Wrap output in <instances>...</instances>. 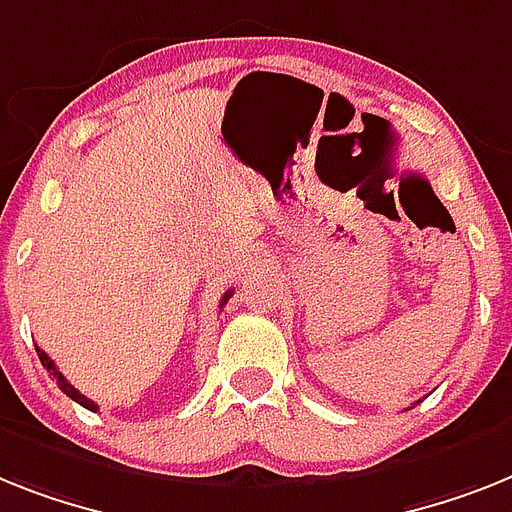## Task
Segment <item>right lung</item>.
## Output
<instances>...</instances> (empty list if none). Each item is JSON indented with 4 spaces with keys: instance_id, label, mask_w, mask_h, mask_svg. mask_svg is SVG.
I'll use <instances>...</instances> for the list:
<instances>
[{
    "instance_id": "1",
    "label": "right lung",
    "mask_w": 512,
    "mask_h": 512,
    "mask_svg": "<svg viewBox=\"0 0 512 512\" xmlns=\"http://www.w3.org/2000/svg\"><path fill=\"white\" fill-rule=\"evenodd\" d=\"M230 295H232V290H227V293H225V295H222V301H219V308H222V306H225V303H227V301H230ZM36 353H38V361H41V366H44V369H46V371H49V377H52V379H54V382H57V384H59V390L65 392L67 398H73V400H75V403H80V405H83V408H88V411H99V405H96V403H94V400H88V398H86V395H80V392H78V390H75L73 384H70V382H67V379H65V377H62V371H59V369H57V366H54V361H52V358L46 356L44 350L38 348V345H36Z\"/></svg>"
}]
</instances>
